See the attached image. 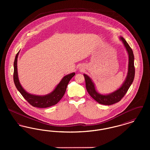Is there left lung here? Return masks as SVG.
I'll return each instance as SVG.
<instances>
[{"instance_id": "left-lung-1", "label": "left lung", "mask_w": 150, "mask_h": 150, "mask_svg": "<svg viewBox=\"0 0 150 150\" xmlns=\"http://www.w3.org/2000/svg\"><path fill=\"white\" fill-rule=\"evenodd\" d=\"M129 56L128 71L127 78L121 87L112 93L107 95H103L98 93L96 90L94 84L91 79L87 75L84 74L86 81V88L89 95L100 104L104 105H111L119 102L128 91L132 84L135 75V68L134 64V54L133 50L130 47L127 41L122 38H120Z\"/></svg>"}]
</instances>
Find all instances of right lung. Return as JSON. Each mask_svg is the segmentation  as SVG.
<instances>
[{"label":"right lung","mask_w":150,"mask_h":150,"mask_svg":"<svg viewBox=\"0 0 150 150\" xmlns=\"http://www.w3.org/2000/svg\"><path fill=\"white\" fill-rule=\"evenodd\" d=\"M19 52L17 53L14 61V72L13 80L14 84L17 90L21 94L23 98L26 100L29 103L34 106L38 108H47L53 106L61 100L64 96L67 85L72 78L75 75V72L68 74L61 80L59 83L57 85L53 92L45 96H36L26 92L22 87L20 83L18 73H17V58Z\"/></svg>","instance_id":"add662e5"}]
</instances>
